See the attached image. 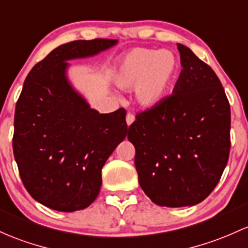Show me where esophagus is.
<instances>
[{
  "label": "esophagus",
  "mask_w": 248,
  "mask_h": 248,
  "mask_svg": "<svg viewBox=\"0 0 248 248\" xmlns=\"http://www.w3.org/2000/svg\"><path fill=\"white\" fill-rule=\"evenodd\" d=\"M134 121H135V116L133 115L132 113L127 114V116H126V122H127V124H128V126H130V124H132Z\"/></svg>",
  "instance_id": "34e87169"
}]
</instances>
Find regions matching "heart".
Masks as SVG:
<instances>
[{
    "label": "heart",
    "mask_w": 248,
    "mask_h": 248,
    "mask_svg": "<svg viewBox=\"0 0 248 248\" xmlns=\"http://www.w3.org/2000/svg\"><path fill=\"white\" fill-rule=\"evenodd\" d=\"M179 72L180 61L172 50L135 48L118 62L114 82L122 89L135 87L137 101L152 108L170 95Z\"/></svg>",
    "instance_id": "1"
}]
</instances>
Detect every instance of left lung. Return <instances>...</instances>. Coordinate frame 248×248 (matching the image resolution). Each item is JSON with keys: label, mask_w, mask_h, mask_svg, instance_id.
<instances>
[{"label": "left lung", "mask_w": 248, "mask_h": 248, "mask_svg": "<svg viewBox=\"0 0 248 248\" xmlns=\"http://www.w3.org/2000/svg\"><path fill=\"white\" fill-rule=\"evenodd\" d=\"M182 70L173 94L137 114L128 128L139 184L154 203L193 206L216 188L228 161L231 109L207 63L178 43Z\"/></svg>", "instance_id": "8db88e82"}]
</instances>
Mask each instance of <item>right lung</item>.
Returning a JSON list of instances; mask_svg holds the SVG:
<instances>
[{
	"label": "right lung",
	"instance_id": "add662e5",
	"mask_svg": "<svg viewBox=\"0 0 248 248\" xmlns=\"http://www.w3.org/2000/svg\"><path fill=\"white\" fill-rule=\"evenodd\" d=\"M118 40L64 43L35 64L16 102L13 149L29 194L47 207H88L101 188V170L127 135L126 110L100 114L68 81L67 61L89 58Z\"/></svg>",
	"mask_w": 248,
	"mask_h": 248
}]
</instances>
